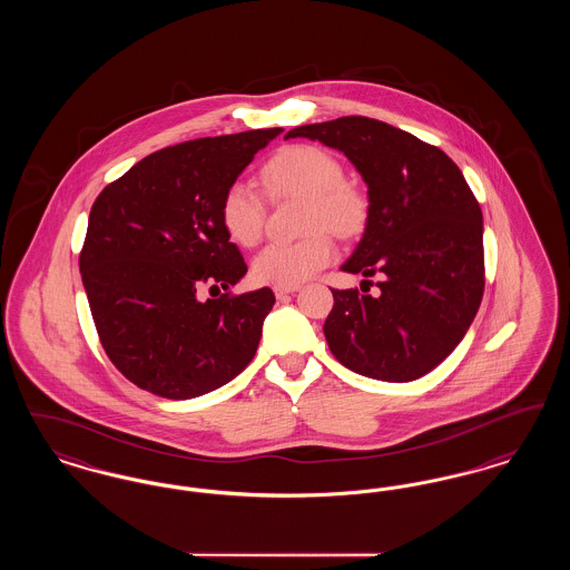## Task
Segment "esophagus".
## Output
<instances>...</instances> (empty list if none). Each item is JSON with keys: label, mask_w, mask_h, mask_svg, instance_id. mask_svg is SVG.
Instances as JSON below:
<instances>
[{"label": "esophagus", "mask_w": 570, "mask_h": 570, "mask_svg": "<svg viewBox=\"0 0 570 570\" xmlns=\"http://www.w3.org/2000/svg\"><path fill=\"white\" fill-rule=\"evenodd\" d=\"M297 284H295V286H275V288H273V293H275V297L277 298L288 297V295H293V293H297Z\"/></svg>", "instance_id": "1"}]
</instances>
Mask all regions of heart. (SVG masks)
Segmentation results:
<instances>
[{
  "label": "heart",
  "mask_w": 570,
  "mask_h": 570,
  "mask_svg": "<svg viewBox=\"0 0 570 570\" xmlns=\"http://www.w3.org/2000/svg\"><path fill=\"white\" fill-rule=\"evenodd\" d=\"M261 184L273 200L303 198L307 203L303 228L309 235L293 244L267 245L252 263L258 282L277 286L305 282L337 256V247L325 227L337 237H353L365 224V198L346 184L342 163L316 145H291L277 151L261 168ZM265 214L261 191L247 181H233L222 194L219 222L235 244H258Z\"/></svg>",
  "instance_id": "1"
}]
</instances>
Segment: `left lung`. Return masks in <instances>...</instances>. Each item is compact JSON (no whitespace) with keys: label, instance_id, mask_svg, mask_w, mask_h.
<instances>
[{"label":"left lung","instance_id":"left-lung-1","mask_svg":"<svg viewBox=\"0 0 570 570\" xmlns=\"http://www.w3.org/2000/svg\"><path fill=\"white\" fill-rule=\"evenodd\" d=\"M297 136L344 151L370 196L363 239L342 272L380 275V295L331 291V353L367 379L425 376L455 351L483 298L479 200L442 149L379 119L340 117L286 138Z\"/></svg>","mask_w":570,"mask_h":570}]
</instances>
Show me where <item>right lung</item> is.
<instances>
[{
    "label": "right lung",
    "mask_w": 570,
    "mask_h": 570,
    "mask_svg": "<svg viewBox=\"0 0 570 570\" xmlns=\"http://www.w3.org/2000/svg\"><path fill=\"white\" fill-rule=\"evenodd\" d=\"M282 128L186 140L136 163L96 198L79 267L100 344L136 386L191 400L254 358L272 288L200 302L245 272L219 200Z\"/></svg>",
    "instance_id": "obj_1"
}]
</instances>
